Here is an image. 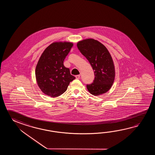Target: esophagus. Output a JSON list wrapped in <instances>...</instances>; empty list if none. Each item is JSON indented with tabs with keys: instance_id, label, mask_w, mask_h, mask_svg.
<instances>
[{
	"instance_id": "34e87169",
	"label": "esophagus",
	"mask_w": 155,
	"mask_h": 155,
	"mask_svg": "<svg viewBox=\"0 0 155 155\" xmlns=\"http://www.w3.org/2000/svg\"><path fill=\"white\" fill-rule=\"evenodd\" d=\"M75 77H76V79H79L80 78V75H76Z\"/></svg>"
}]
</instances>
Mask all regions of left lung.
I'll use <instances>...</instances> for the list:
<instances>
[{"mask_svg": "<svg viewBox=\"0 0 155 155\" xmlns=\"http://www.w3.org/2000/svg\"><path fill=\"white\" fill-rule=\"evenodd\" d=\"M77 46L94 70L93 82L86 85L88 91L95 96L107 92L112 85L115 75L114 64L109 51L102 44L93 39L80 41Z\"/></svg>", "mask_w": 155, "mask_h": 155, "instance_id": "1", "label": "left lung"}]
</instances>
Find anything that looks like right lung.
I'll return each mask as SVG.
<instances>
[{
	"label": "right lung",
	"mask_w": 155,
	"mask_h": 155,
	"mask_svg": "<svg viewBox=\"0 0 155 155\" xmlns=\"http://www.w3.org/2000/svg\"><path fill=\"white\" fill-rule=\"evenodd\" d=\"M69 42L50 44L40 56L35 69L36 81L43 93L58 97L66 91L70 82L75 77L64 65V60L73 47Z\"/></svg>",
	"instance_id": "add662e5"
}]
</instances>
